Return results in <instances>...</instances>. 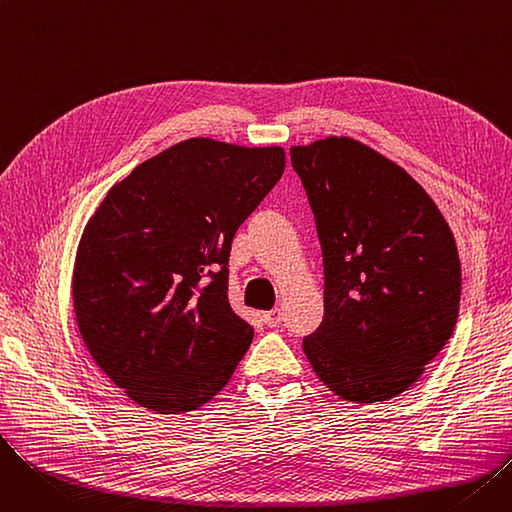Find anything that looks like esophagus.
<instances>
[{
  "instance_id": "34e87169",
  "label": "esophagus",
  "mask_w": 512,
  "mask_h": 512,
  "mask_svg": "<svg viewBox=\"0 0 512 512\" xmlns=\"http://www.w3.org/2000/svg\"><path fill=\"white\" fill-rule=\"evenodd\" d=\"M261 317H263V321H265V326L278 328V326L282 324V309L276 307V309H272V311H265V313H261Z\"/></svg>"
}]
</instances>
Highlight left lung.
<instances>
[{"mask_svg":"<svg viewBox=\"0 0 512 512\" xmlns=\"http://www.w3.org/2000/svg\"><path fill=\"white\" fill-rule=\"evenodd\" d=\"M324 255V319L303 351L336 396L409 390L459 317L461 261L423 186L351 137L290 147Z\"/></svg>","mask_w":512,"mask_h":512,"instance_id":"8db88e82","label":"left lung"}]
</instances>
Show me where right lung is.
<instances>
[{
	"instance_id": "add662e5",
	"label": "right lung",
	"mask_w": 512,
	"mask_h": 512,
	"mask_svg": "<svg viewBox=\"0 0 512 512\" xmlns=\"http://www.w3.org/2000/svg\"><path fill=\"white\" fill-rule=\"evenodd\" d=\"M282 147L186 139L116 182L78 242L72 301L99 369L157 415L197 411L247 353L228 303L238 226L282 178Z\"/></svg>"
}]
</instances>
